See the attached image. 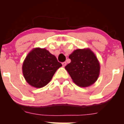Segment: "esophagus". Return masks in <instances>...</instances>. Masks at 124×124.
Returning a JSON list of instances; mask_svg holds the SVG:
<instances>
[{"mask_svg": "<svg viewBox=\"0 0 124 124\" xmlns=\"http://www.w3.org/2000/svg\"><path fill=\"white\" fill-rule=\"evenodd\" d=\"M62 65H63V66L65 67L66 65V62H62Z\"/></svg>", "mask_w": 124, "mask_h": 124, "instance_id": "esophagus-1", "label": "esophagus"}]
</instances>
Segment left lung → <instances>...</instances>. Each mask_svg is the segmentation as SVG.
Instances as JSON below:
<instances>
[{"label":"left lung","instance_id":"obj_1","mask_svg":"<svg viewBox=\"0 0 124 124\" xmlns=\"http://www.w3.org/2000/svg\"><path fill=\"white\" fill-rule=\"evenodd\" d=\"M70 63L65 69L78 86L87 87L93 85L100 73V64L96 55L90 49H78L69 56Z\"/></svg>","mask_w":124,"mask_h":124}]
</instances>
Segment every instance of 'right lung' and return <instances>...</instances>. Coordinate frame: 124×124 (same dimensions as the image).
Returning a JSON list of instances; mask_svg holds the SVG:
<instances>
[{
  "label": "right lung",
  "instance_id": "1",
  "mask_svg": "<svg viewBox=\"0 0 124 124\" xmlns=\"http://www.w3.org/2000/svg\"><path fill=\"white\" fill-rule=\"evenodd\" d=\"M62 64L46 49L35 48L28 54L23 64V73L31 86L41 88L50 82Z\"/></svg>",
  "mask_w": 124,
  "mask_h": 124
}]
</instances>
